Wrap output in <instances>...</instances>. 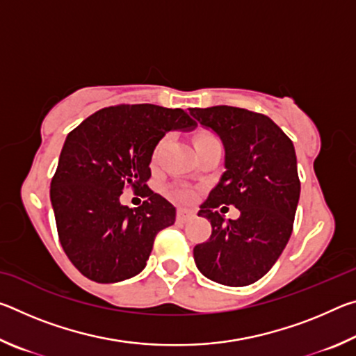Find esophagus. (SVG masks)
I'll return each mask as SVG.
<instances>
[{"label": "esophagus", "mask_w": 356, "mask_h": 356, "mask_svg": "<svg viewBox=\"0 0 356 356\" xmlns=\"http://www.w3.org/2000/svg\"><path fill=\"white\" fill-rule=\"evenodd\" d=\"M191 216H193L191 210H188V209H177V215H176L177 221L185 222V221H188Z\"/></svg>", "instance_id": "obj_1"}]
</instances>
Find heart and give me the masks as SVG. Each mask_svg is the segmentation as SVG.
<instances>
[{"label": "heart", "instance_id": "1", "mask_svg": "<svg viewBox=\"0 0 356 356\" xmlns=\"http://www.w3.org/2000/svg\"><path fill=\"white\" fill-rule=\"evenodd\" d=\"M209 140H216V138H213L212 135H204V136H201L200 140H197L196 143H202V141H209ZM163 143H165V140L163 141H160L159 143V146L155 147V150H154V161L159 159V154H160V149H161V146H163ZM171 195L174 196V197H177V200H180V201H191L193 200V196H195V193H193V190H190V188H186V186H180V188H176V190H172L171 191Z\"/></svg>", "mask_w": 356, "mask_h": 356}]
</instances>
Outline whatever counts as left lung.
<instances>
[{
    "label": "left lung",
    "instance_id": "1",
    "mask_svg": "<svg viewBox=\"0 0 356 356\" xmlns=\"http://www.w3.org/2000/svg\"><path fill=\"white\" fill-rule=\"evenodd\" d=\"M188 110L196 124L221 138L226 152V171L197 212L210 221L212 236L193 250L196 267L220 284H252L291 238L300 200L293 143L261 113L227 105ZM220 205L238 208L239 218L226 220Z\"/></svg>",
    "mask_w": 356,
    "mask_h": 356
}]
</instances>
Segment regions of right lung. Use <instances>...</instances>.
<instances>
[{
    "label": "right lung",
    "mask_w": 356,
    "mask_h": 356,
    "mask_svg": "<svg viewBox=\"0 0 356 356\" xmlns=\"http://www.w3.org/2000/svg\"><path fill=\"white\" fill-rule=\"evenodd\" d=\"M195 127L180 108L118 105L67 135L50 200L59 242L81 275L108 284L146 267L155 236L176 221V207L146 185L154 149L168 131ZM127 186L148 197L140 208L120 204Z\"/></svg>",
    "instance_id": "obj_1"
}]
</instances>
